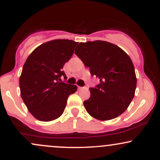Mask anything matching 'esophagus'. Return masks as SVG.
I'll list each match as a JSON object with an SVG mask.
<instances>
[{
  "label": "esophagus",
  "mask_w": 160,
  "mask_h": 160,
  "mask_svg": "<svg viewBox=\"0 0 160 160\" xmlns=\"http://www.w3.org/2000/svg\"><path fill=\"white\" fill-rule=\"evenodd\" d=\"M84 88L85 87H82V86H78L79 89H84Z\"/></svg>",
  "instance_id": "1"
}]
</instances>
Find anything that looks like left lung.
Returning <instances> with one entry per match:
<instances>
[{"instance_id":"1","label":"left lung","mask_w":160,"mask_h":160,"mask_svg":"<svg viewBox=\"0 0 160 160\" xmlns=\"http://www.w3.org/2000/svg\"><path fill=\"white\" fill-rule=\"evenodd\" d=\"M74 53L100 81L95 88H89L90 97L83 102L86 111L102 121L122 114L136 89L135 67L130 57L117 45L102 40L80 43Z\"/></svg>"}]
</instances>
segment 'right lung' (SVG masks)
<instances>
[{
  "mask_svg": "<svg viewBox=\"0 0 160 160\" xmlns=\"http://www.w3.org/2000/svg\"><path fill=\"white\" fill-rule=\"evenodd\" d=\"M78 42L58 39L43 43L29 55L19 78L24 103L37 120L48 122L63 113L76 85L62 81L64 65L72 56Z\"/></svg>",
  "mask_w": 160,
  "mask_h": 160,
  "instance_id": "right-lung-1",
  "label": "right lung"
}]
</instances>
